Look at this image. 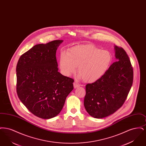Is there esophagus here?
Listing matches in <instances>:
<instances>
[{
  "label": "esophagus",
  "mask_w": 146,
  "mask_h": 146,
  "mask_svg": "<svg viewBox=\"0 0 146 146\" xmlns=\"http://www.w3.org/2000/svg\"><path fill=\"white\" fill-rule=\"evenodd\" d=\"M73 85H74V88L75 89L77 88L78 87H79V86H80V85L78 83H76V82H74L73 83Z\"/></svg>",
  "instance_id": "1"
}]
</instances>
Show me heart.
I'll return each instance as SVG.
<instances>
[{
	"label": "heart",
	"mask_w": 146,
	"mask_h": 146,
	"mask_svg": "<svg viewBox=\"0 0 146 146\" xmlns=\"http://www.w3.org/2000/svg\"><path fill=\"white\" fill-rule=\"evenodd\" d=\"M111 53L101 50L91 44H82L63 51L60 56L61 73L70 76L77 71L84 82L93 83L104 76L111 63Z\"/></svg>",
	"instance_id": "1"
}]
</instances>
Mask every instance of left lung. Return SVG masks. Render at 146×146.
Masks as SVG:
<instances>
[{
  "label": "left lung",
  "mask_w": 146,
  "mask_h": 146,
  "mask_svg": "<svg viewBox=\"0 0 146 146\" xmlns=\"http://www.w3.org/2000/svg\"><path fill=\"white\" fill-rule=\"evenodd\" d=\"M117 62L110 67L104 76L95 82L86 85L84 104L91 117H107L124 104L131 89L133 72L125 50L114 46Z\"/></svg>",
  "instance_id": "1"
}]
</instances>
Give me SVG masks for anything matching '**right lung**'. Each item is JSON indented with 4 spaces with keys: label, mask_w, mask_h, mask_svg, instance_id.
Returning <instances> with one entry per match:
<instances>
[{
    "label": "right lung",
    "mask_w": 146,
    "mask_h": 146,
    "mask_svg": "<svg viewBox=\"0 0 146 146\" xmlns=\"http://www.w3.org/2000/svg\"><path fill=\"white\" fill-rule=\"evenodd\" d=\"M63 42L37 44L20 57L16 66L18 97L32 114L51 119L61 111L74 80L58 71L56 50Z\"/></svg>",
    "instance_id": "right-lung-1"
}]
</instances>
